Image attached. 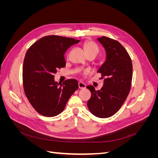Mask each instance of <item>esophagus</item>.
Returning a JSON list of instances; mask_svg holds the SVG:
<instances>
[{
    "instance_id": "obj_1",
    "label": "esophagus",
    "mask_w": 158,
    "mask_h": 158,
    "mask_svg": "<svg viewBox=\"0 0 158 158\" xmlns=\"http://www.w3.org/2000/svg\"><path fill=\"white\" fill-rule=\"evenodd\" d=\"M85 86H86V85H85V84H84L83 82H78V87L80 89H84Z\"/></svg>"
}]
</instances>
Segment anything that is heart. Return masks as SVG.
Returning a JSON list of instances; mask_svg holds the SVG:
<instances>
[{
  "label": "heart",
  "instance_id": "obj_1",
  "mask_svg": "<svg viewBox=\"0 0 158 158\" xmlns=\"http://www.w3.org/2000/svg\"><path fill=\"white\" fill-rule=\"evenodd\" d=\"M84 48L85 53L87 55H95L96 56L99 52V48L98 45L92 41H86L84 44ZM88 71H85L84 73H87Z\"/></svg>",
  "mask_w": 158,
  "mask_h": 158
}]
</instances>
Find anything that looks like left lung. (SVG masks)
Returning <instances> with one entry per match:
<instances>
[{
  "instance_id": "8db88e82",
  "label": "left lung",
  "mask_w": 158,
  "mask_h": 158,
  "mask_svg": "<svg viewBox=\"0 0 158 158\" xmlns=\"http://www.w3.org/2000/svg\"><path fill=\"white\" fill-rule=\"evenodd\" d=\"M106 51V60L98 73L104 78L101 89L86 87L92 94L87 105L89 111L99 118L115 114L126 100L131 87L132 64L127 50L118 41L107 37L98 38Z\"/></svg>"
}]
</instances>
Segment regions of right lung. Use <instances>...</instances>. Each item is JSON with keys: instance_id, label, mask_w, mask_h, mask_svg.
I'll return each instance as SVG.
<instances>
[{"instance_id": "1", "label": "right lung", "mask_w": 158, "mask_h": 158, "mask_svg": "<svg viewBox=\"0 0 158 158\" xmlns=\"http://www.w3.org/2000/svg\"><path fill=\"white\" fill-rule=\"evenodd\" d=\"M79 41L73 38L47 35L27 49L22 70L23 89L32 107L41 115H58L78 88L75 79L65 80L59 85L54 74L66 66L64 55L66 50Z\"/></svg>"}]
</instances>
